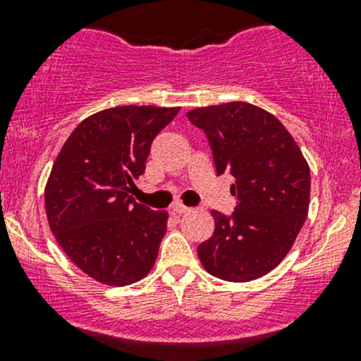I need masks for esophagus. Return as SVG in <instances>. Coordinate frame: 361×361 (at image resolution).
<instances>
[{"label": "esophagus", "mask_w": 361, "mask_h": 361, "mask_svg": "<svg viewBox=\"0 0 361 361\" xmlns=\"http://www.w3.org/2000/svg\"><path fill=\"white\" fill-rule=\"evenodd\" d=\"M171 211H173L174 214H185V213H188V211H190V207H187V206H183V204L176 202V204H173V206H171Z\"/></svg>", "instance_id": "34e87169"}]
</instances>
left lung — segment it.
<instances>
[{
	"instance_id": "1",
	"label": "left lung",
	"mask_w": 361,
	"mask_h": 361,
	"mask_svg": "<svg viewBox=\"0 0 361 361\" xmlns=\"http://www.w3.org/2000/svg\"><path fill=\"white\" fill-rule=\"evenodd\" d=\"M204 130L216 174L234 178L231 216L211 211L214 232L199 245L214 278L246 283L271 272L292 250L307 218L311 171L281 122L250 103L216 104L187 113Z\"/></svg>"
}]
</instances>
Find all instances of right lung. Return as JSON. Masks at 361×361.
Segmentation results:
<instances>
[{
  "label": "right lung",
  "mask_w": 361,
  "mask_h": 361,
  "mask_svg": "<svg viewBox=\"0 0 361 361\" xmlns=\"http://www.w3.org/2000/svg\"><path fill=\"white\" fill-rule=\"evenodd\" d=\"M180 108L116 106L94 113L71 133L45 188L52 234L76 267L96 281L126 286L154 267L166 211L133 199L152 141Z\"/></svg>",
  "instance_id": "add662e5"
}]
</instances>
